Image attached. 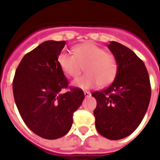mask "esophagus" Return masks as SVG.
Masks as SVG:
<instances>
[{
  "label": "esophagus",
  "instance_id": "esophagus-1",
  "mask_svg": "<svg viewBox=\"0 0 160 160\" xmlns=\"http://www.w3.org/2000/svg\"><path fill=\"white\" fill-rule=\"evenodd\" d=\"M84 94H85V97H89L90 96V93L89 91H84Z\"/></svg>",
  "mask_w": 160,
  "mask_h": 160
}]
</instances>
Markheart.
Segmentation results:
<instances>
[{
	"mask_svg": "<svg viewBox=\"0 0 160 160\" xmlns=\"http://www.w3.org/2000/svg\"><path fill=\"white\" fill-rule=\"evenodd\" d=\"M74 55L60 53L58 63L65 75L76 78L85 67L86 74L73 82L76 87L86 90L96 86H106L114 80L118 63L114 55L107 54L103 48L93 42H85L73 48Z\"/></svg>",
	"mask_w": 160,
	"mask_h": 160,
	"instance_id": "b5f03b06",
	"label": "heart"
}]
</instances>
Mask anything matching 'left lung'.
<instances>
[{"mask_svg":"<svg viewBox=\"0 0 160 160\" xmlns=\"http://www.w3.org/2000/svg\"><path fill=\"white\" fill-rule=\"evenodd\" d=\"M108 48L118 63L111 85L92 93L97 101L94 110L99 134L112 140L129 136L141 123L149 106L151 87L144 63L134 52L116 41Z\"/></svg>","mask_w":160,"mask_h":160,"instance_id":"1","label":"left lung"}]
</instances>
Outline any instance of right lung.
<instances>
[{
	"mask_svg": "<svg viewBox=\"0 0 160 160\" xmlns=\"http://www.w3.org/2000/svg\"><path fill=\"white\" fill-rule=\"evenodd\" d=\"M65 41H47L26 54L13 80L15 102L25 124L41 138L55 139L72 126L73 114L85 95L79 88H68L58 57Z\"/></svg>",
	"mask_w": 160,
	"mask_h": 160,
	"instance_id": "1",
	"label": "right lung"
}]
</instances>
